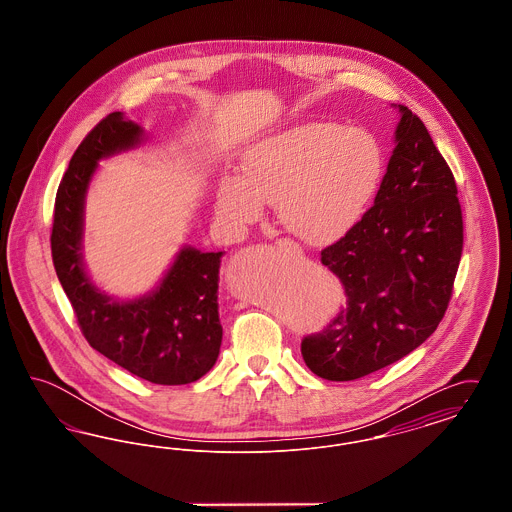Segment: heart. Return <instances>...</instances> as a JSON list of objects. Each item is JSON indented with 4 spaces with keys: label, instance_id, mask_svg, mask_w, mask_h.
Segmentation results:
<instances>
[{
    "label": "heart",
    "instance_id": "heart-1",
    "mask_svg": "<svg viewBox=\"0 0 512 512\" xmlns=\"http://www.w3.org/2000/svg\"><path fill=\"white\" fill-rule=\"evenodd\" d=\"M386 174L374 134L338 122H307L247 147L242 174H224L220 219L245 228L274 203L278 219L309 244L334 242L365 217Z\"/></svg>",
    "mask_w": 512,
    "mask_h": 512
}]
</instances>
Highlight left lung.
<instances>
[{
  "instance_id": "obj_1",
  "label": "left lung",
  "mask_w": 512,
  "mask_h": 512,
  "mask_svg": "<svg viewBox=\"0 0 512 512\" xmlns=\"http://www.w3.org/2000/svg\"><path fill=\"white\" fill-rule=\"evenodd\" d=\"M399 109L393 153L374 205L320 253L343 284L347 307L301 341L305 365L349 382L407 357L447 311L463 253V213L453 172L424 122Z\"/></svg>"
}]
</instances>
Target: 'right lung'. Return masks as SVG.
<instances>
[{
  "instance_id": "add662e5",
  "label": "right lung",
  "mask_w": 512,
  "mask_h": 512,
  "mask_svg": "<svg viewBox=\"0 0 512 512\" xmlns=\"http://www.w3.org/2000/svg\"><path fill=\"white\" fill-rule=\"evenodd\" d=\"M144 140L146 130L121 111L107 115L82 140L55 197L51 257L80 330L96 351L151 384L182 386L199 380L219 359L224 251L182 245L157 286L134 299L99 290L84 265L86 195L99 161Z\"/></svg>"
}]
</instances>
